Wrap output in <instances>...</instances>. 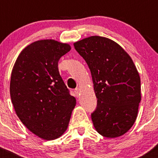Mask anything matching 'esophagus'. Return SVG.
<instances>
[{
    "mask_svg": "<svg viewBox=\"0 0 158 158\" xmlns=\"http://www.w3.org/2000/svg\"><path fill=\"white\" fill-rule=\"evenodd\" d=\"M74 92H75V94H76V97H79V95H80V89L76 88V89H75Z\"/></svg>",
    "mask_w": 158,
    "mask_h": 158,
    "instance_id": "34e87169",
    "label": "esophagus"
}]
</instances>
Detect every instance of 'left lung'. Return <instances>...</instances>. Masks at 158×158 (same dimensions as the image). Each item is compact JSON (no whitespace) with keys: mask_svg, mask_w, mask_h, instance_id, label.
I'll list each match as a JSON object with an SVG mask.
<instances>
[{"mask_svg":"<svg viewBox=\"0 0 158 158\" xmlns=\"http://www.w3.org/2000/svg\"><path fill=\"white\" fill-rule=\"evenodd\" d=\"M73 45L92 74L98 98L91 114L95 130L106 138L122 136L135 122L141 99V79L131 58L103 36H89Z\"/></svg>","mask_w":158,"mask_h":158,"instance_id":"1","label":"left lung"}]
</instances>
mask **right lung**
Returning <instances> with one entry per match:
<instances>
[{
  "label": "right lung",
  "mask_w": 158,
  "mask_h": 158,
  "mask_svg": "<svg viewBox=\"0 0 158 158\" xmlns=\"http://www.w3.org/2000/svg\"><path fill=\"white\" fill-rule=\"evenodd\" d=\"M70 49L69 44L54 40L32 43L21 51L11 73L16 114L30 131L47 141L66 131L76 106L58 69L60 59Z\"/></svg>",
  "instance_id": "1"
}]
</instances>
